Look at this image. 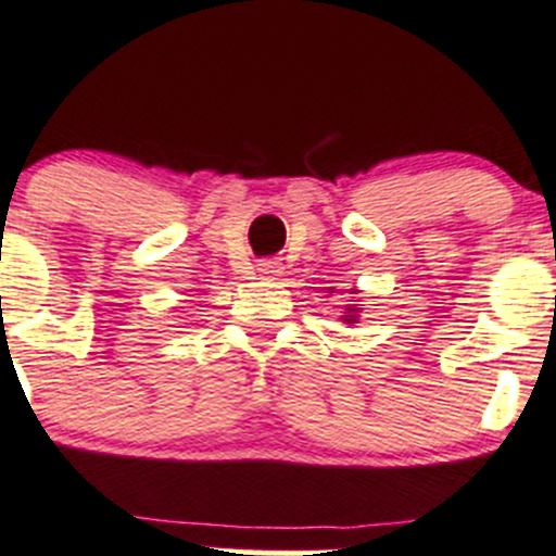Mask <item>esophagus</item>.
Returning a JSON list of instances; mask_svg holds the SVG:
<instances>
[{"instance_id":"obj_1","label":"esophagus","mask_w":556,"mask_h":556,"mask_svg":"<svg viewBox=\"0 0 556 556\" xmlns=\"http://www.w3.org/2000/svg\"><path fill=\"white\" fill-rule=\"evenodd\" d=\"M260 273H262V276H265V278H276L278 273H280V265H278V262H262Z\"/></svg>"}]
</instances>
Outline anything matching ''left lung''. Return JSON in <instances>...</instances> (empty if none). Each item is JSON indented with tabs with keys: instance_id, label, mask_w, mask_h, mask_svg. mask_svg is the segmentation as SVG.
Segmentation results:
<instances>
[{
	"instance_id": "8db88e82",
	"label": "left lung",
	"mask_w": 556,
	"mask_h": 556,
	"mask_svg": "<svg viewBox=\"0 0 556 556\" xmlns=\"http://www.w3.org/2000/svg\"><path fill=\"white\" fill-rule=\"evenodd\" d=\"M359 313H362V307H356V305H345V311H343V321L345 324H356L359 321Z\"/></svg>"
}]
</instances>
